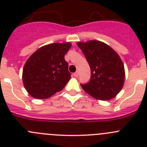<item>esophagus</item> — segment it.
I'll return each instance as SVG.
<instances>
[{
	"label": "esophagus",
	"mask_w": 147,
	"mask_h": 147,
	"mask_svg": "<svg viewBox=\"0 0 147 147\" xmlns=\"http://www.w3.org/2000/svg\"><path fill=\"white\" fill-rule=\"evenodd\" d=\"M74 76L75 77H77V76H79V71H76V72L74 74Z\"/></svg>",
	"instance_id": "esophagus-1"
}]
</instances>
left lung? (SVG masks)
Here are the masks:
<instances>
[{
    "label": "left lung",
    "instance_id": "8db88e82",
    "mask_svg": "<svg viewBox=\"0 0 147 147\" xmlns=\"http://www.w3.org/2000/svg\"><path fill=\"white\" fill-rule=\"evenodd\" d=\"M91 70L89 82L81 85L93 98L102 101L113 98L121 91L125 80L124 66L119 54L98 40L77 42Z\"/></svg>",
    "mask_w": 147,
    "mask_h": 147
}]
</instances>
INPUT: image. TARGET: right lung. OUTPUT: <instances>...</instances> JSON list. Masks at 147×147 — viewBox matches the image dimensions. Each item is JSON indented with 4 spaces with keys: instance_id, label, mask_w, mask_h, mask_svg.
I'll list each match as a JSON object with an SVG mask.
<instances>
[{
    "instance_id": "obj_1",
    "label": "right lung",
    "mask_w": 147,
    "mask_h": 147,
    "mask_svg": "<svg viewBox=\"0 0 147 147\" xmlns=\"http://www.w3.org/2000/svg\"><path fill=\"white\" fill-rule=\"evenodd\" d=\"M70 42L51 43L37 49L26 62L23 82L32 97L48 98L61 91L71 79L65 55Z\"/></svg>"
}]
</instances>
